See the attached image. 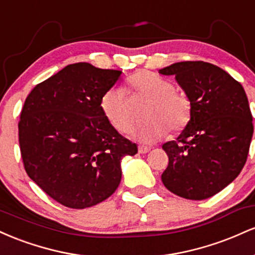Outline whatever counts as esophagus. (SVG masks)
Wrapping results in <instances>:
<instances>
[{"label": "esophagus", "instance_id": "34e87169", "mask_svg": "<svg viewBox=\"0 0 255 255\" xmlns=\"http://www.w3.org/2000/svg\"><path fill=\"white\" fill-rule=\"evenodd\" d=\"M150 150H151V148L147 147V146H139V147H137V151H139V153H141V154L147 153V152Z\"/></svg>", "mask_w": 255, "mask_h": 255}]
</instances>
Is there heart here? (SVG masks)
Listing matches in <instances>:
<instances>
[{
	"label": "heart",
	"mask_w": 255,
	"mask_h": 255,
	"mask_svg": "<svg viewBox=\"0 0 255 255\" xmlns=\"http://www.w3.org/2000/svg\"><path fill=\"white\" fill-rule=\"evenodd\" d=\"M131 99L148 102L144 118L148 120L131 131L137 141L152 144L168 134L181 131L188 125L192 104L182 92L175 90L174 84L153 72L140 71L128 80ZM101 109L108 122L120 133L129 131L134 124V114L127 92L122 87H111L101 98Z\"/></svg>",
	"instance_id": "heart-1"
}]
</instances>
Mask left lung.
<instances>
[{
    "mask_svg": "<svg viewBox=\"0 0 255 255\" xmlns=\"http://www.w3.org/2000/svg\"><path fill=\"white\" fill-rule=\"evenodd\" d=\"M175 75L192 104L188 125L163 145L169 157L162 181L184 199L204 200L233 182L247 160L252 113L242 85L215 64L177 62L159 69Z\"/></svg>",
    "mask_w": 255,
    "mask_h": 255,
    "instance_id": "8db88e82",
    "label": "left lung"
}]
</instances>
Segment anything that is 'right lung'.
I'll return each mask as SVG.
<instances>
[{
  "instance_id": "right-lung-1",
  "label": "right lung",
  "mask_w": 255,
  "mask_h": 255,
  "mask_svg": "<svg viewBox=\"0 0 255 255\" xmlns=\"http://www.w3.org/2000/svg\"><path fill=\"white\" fill-rule=\"evenodd\" d=\"M121 73L68 64L26 98L19 121L25 170L63 206L86 209L109 198L121 182L122 158L137 152L101 109Z\"/></svg>"
}]
</instances>
